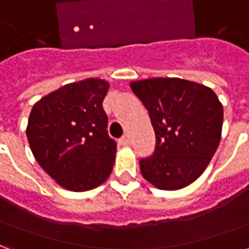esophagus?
<instances>
[{
	"label": "esophagus",
	"instance_id": "obj_1",
	"mask_svg": "<svg viewBox=\"0 0 249 249\" xmlns=\"http://www.w3.org/2000/svg\"><path fill=\"white\" fill-rule=\"evenodd\" d=\"M120 145H124V146H128L130 144V139L128 135H124L121 139L119 140Z\"/></svg>",
	"mask_w": 249,
	"mask_h": 249
}]
</instances>
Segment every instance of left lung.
Segmentation results:
<instances>
[{"mask_svg":"<svg viewBox=\"0 0 249 249\" xmlns=\"http://www.w3.org/2000/svg\"><path fill=\"white\" fill-rule=\"evenodd\" d=\"M130 88L148 110L156 135L153 153L140 160L142 176L165 191L187 187L219 146L223 105L212 89L181 78H148Z\"/></svg>","mask_w":249,"mask_h":249,"instance_id":"left-lung-1","label":"left lung"}]
</instances>
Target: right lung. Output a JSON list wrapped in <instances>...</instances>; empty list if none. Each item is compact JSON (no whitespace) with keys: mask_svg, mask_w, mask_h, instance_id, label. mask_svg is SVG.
<instances>
[{"mask_svg":"<svg viewBox=\"0 0 249 249\" xmlns=\"http://www.w3.org/2000/svg\"><path fill=\"white\" fill-rule=\"evenodd\" d=\"M108 89L100 78L71 82L41 98L30 112V149L42 169L69 191L98 187L113 169L117 144L108 135L103 108Z\"/></svg>","mask_w":249,"mask_h":249,"instance_id":"right-lung-1","label":"right lung"}]
</instances>
